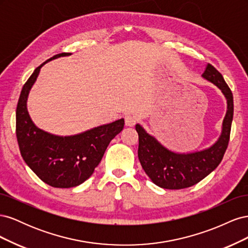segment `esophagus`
<instances>
[{
	"mask_svg": "<svg viewBox=\"0 0 248 248\" xmlns=\"http://www.w3.org/2000/svg\"><path fill=\"white\" fill-rule=\"evenodd\" d=\"M125 124H126V126H129V127L134 126L137 124V118L134 116H131V115L125 116Z\"/></svg>",
	"mask_w": 248,
	"mask_h": 248,
	"instance_id": "esophagus-1",
	"label": "esophagus"
}]
</instances>
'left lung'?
I'll list each match as a JSON object with an SVG mask.
<instances>
[{
  "instance_id": "8db88e82",
  "label": "left lung",
  "mask_w": 248,
  "mask_h": 248,
  "mask_svg": "<svg viewBox=\"0 0 248 248\" xmlns=\"http://www.w3.org/2000/svg\"><path fill=\"white\" fill-rule=\"evenodd\" d=\"M202 77L220 90L228 104L221 134L211 147L192 153L172 152L149 134L140 124L136 125V130L139 133L138 155L141 168L152 182L161 188L182 189L199 183L218 167L228 148L234 115L232 91L221 73L211 64L207 65Z\"/></svg>"
}]
</instances>
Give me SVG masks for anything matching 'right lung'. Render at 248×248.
<instances>
[{"instance_id": "obj_1", "label": "right lung", "mask_w": 248, "mask_h": 248, "mask_svg": "<svg viewBox=\"0 0 248 248\" xmlns=\"http://www.w3.org/2000/svg\"><path fill=\"white\" fill-rule=\"evenodd\" d=\"M70 55L62 52L37 67L22 87L16 108V138L22 158L44 183L57 188L78 186L91 177L110 140L124 128V119H120L76 136L60 137L33 123L27 101L41 67L52 59Z\"/></svg>"}]
</instances>
